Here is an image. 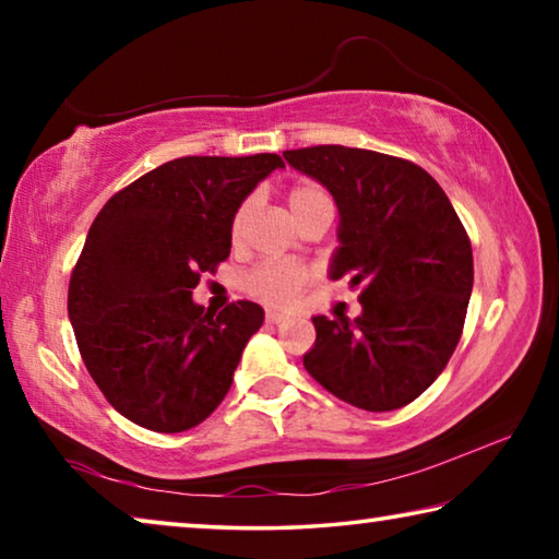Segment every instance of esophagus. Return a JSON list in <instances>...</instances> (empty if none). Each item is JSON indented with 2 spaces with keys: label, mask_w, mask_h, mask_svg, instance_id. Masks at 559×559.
<instances>
[{
  "label": "esophagus",
  "mask_w": 559,
  "mask_h": 559,
  "mask_svg": "<svg viewBox=\"0 0 559 559\" xmlns=\"http://www.w3.org/2000/svg\"><path fill=\"white\" fill-rule=\"evenodd\" d=\"M266 320H269V323H281V320H286V313H283V310H276V308H269Z\"/></svg>",
  "instance_id": "obj_1"
}]
</instances>
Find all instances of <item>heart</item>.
<instances>
[{"instance_id":"heart-1","label":"heart","mask_w":559,"mask_h":559,"mask_svg":"<svg viewBox=\"0 0 559 559\" xmlns=\"http://www.w3.org/2000/svg\"><path fill=\"white\" fill-rule=\"evenodd\" d=\"M328 202H330V194L316 182H300L288 192V204L293 214L298 216V222L306 214L313 212L316 206L328 204ZM246 214H249V204H241V210L236 212L234 224H231L234 239H239L241 236ZM308 278H310V271L296 261H266L246 273L243 286L251 296L273 302V306H283V302H288L298 296L302 286L308 283Z\"/></svg>"}]
</instances>
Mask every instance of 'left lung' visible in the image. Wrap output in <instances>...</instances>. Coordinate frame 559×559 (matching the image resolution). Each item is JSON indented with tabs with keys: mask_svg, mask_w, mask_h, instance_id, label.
I'll list each match as a JSON object with an SVG mask.
<instances>
[{
	"mask_svg": "<svg viewBox=\"0 0 559 559\" xmlns=\"http://www.w3.org/2000/svg\"><path fill=\"white\" fill-rule=\"evenodd\" d=\"M337 204L330 278L362 286L355 320L316 316L302 357L330 394L367 412L414 402L456 349L473 288L471 239L427 169L374 150L316 145L283 153Z\"/></svg>",
	"mask_w": 559,
	"mask_h": 559,
	"instance_id": "8db88e82",
	"label": "left lung"
}]
</instances>
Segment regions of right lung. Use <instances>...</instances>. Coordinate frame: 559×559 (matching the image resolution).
I'll return each mask as SVG.
<instances>
[{
    "instance_id": "obj_1",
    "label": "right lung",
    "mask_w": 559,
    "mask_h": 559,
    "mask_svg": "<svg viewBox=\"0 0 559 559\" xmlns=\"http://www.w3.org/2000/svg\"><path fill=\"white\" fill-rule=\"evenodd\" d=\"M273 153L177 157L112 194L69 283V318L93 382L138 427L177 433L229 392L263 308L236 300L219 316L192 300L202 273L231 251V224Z\"/></svg>"
}]
</instances>
